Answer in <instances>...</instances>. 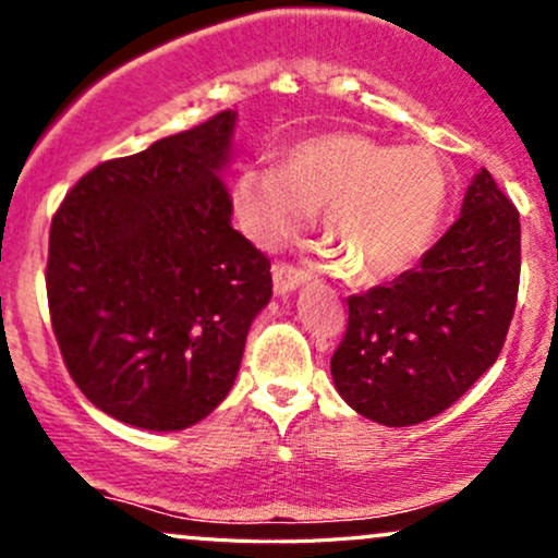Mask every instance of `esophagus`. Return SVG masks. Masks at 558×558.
<instances>
[{"instance_id":"esophagus-1","label":"esophagus","mask_w":558,"mask_h":558,"mask_svg":"<svg viewBox=\"0 0 558 558\" xmlns=\"http://www.w3.org/2000/svg\"><path fill=\"white\" fill-rule=\"evenodd\" d=\"M306 280H310V272H306L304 267L288 265V262H278V265L272 267V286L278 296L296 291V288L304 286Z\"/></svg>"}]
</instances>
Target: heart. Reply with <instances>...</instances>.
I'll use <instances>...</instances> for the list:
<instances>
[{
	"label": "heart",
	"mask_w": 558,
	"mask_h": 558,
	"mask_svg": "<svg viewBox=\"0 0 558 558\" xmlns=\"http://www.w3.org/2000/svg\"><path fill=\"white\" fill-rule=\"evenodd\" d=\"M233 202L262 246L291 239L323 213V243L362 283L412 267L438 226L446 172L425 146H390L356 133L299 144L280 170L246 168Z\"/></svg>",
	"instance_id": "1"
}]
</instances>
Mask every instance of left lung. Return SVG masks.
I'll use <instances>...</instances> for the list:
<instances>
[{
	"mask_svg": "<svg viewBox=\"0 0 558 558\" xmlns=\"http://www.w3.org/2000/svg\"><path fill=\"white\" fill-rule=\"evenodd\" d=\"M520 252V213L480 170L459 220L414 270L349 296V325L330 360L343 401L362 417L407 427L462 399L504 349Z\"/></svg>",
	"mask_w": 558,
	"mask_h": 558,
	"instance_id": "1",
	"label": "left lung"
}]
</instances>
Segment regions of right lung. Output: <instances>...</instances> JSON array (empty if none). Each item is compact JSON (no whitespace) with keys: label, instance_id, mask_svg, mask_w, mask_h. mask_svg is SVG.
Returning <instances> with one entry per match:
<instances>
[{"label":"right lung","instance_id":"right-lung-1","mask_svg":"<svg viewBox=\"0 0 558 558\" xmlns=\"http://www.w3.org/2000/svg\"><path fill=\"white\" fill-rule=\"evenodd\" d=\"M235 112L99 162L49 230L47 299L65 367L110 417L144 430L196 425L239 375L270 259L230 226L220 172Z\"/></svg>","mask_w":558,"mask_h":558}]
</instances>
